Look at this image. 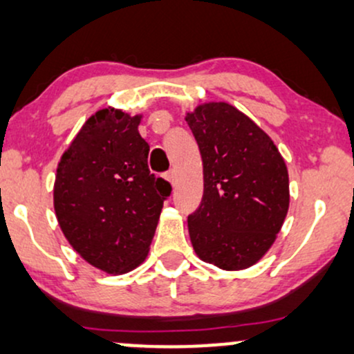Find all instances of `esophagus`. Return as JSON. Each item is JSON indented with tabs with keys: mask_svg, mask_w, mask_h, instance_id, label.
Returning <instances> with one entry per match:
<instances>
[{
	"mask_svg": "<svg viewBox=\"0 0 354 354\" xmlns=\"http://www.w3.org/2000/svg\"><path fill=\"white\" fill-rule=\"evenodd\" d=\"M165 178H167L169 185H174V183H176V173H174V169H169V171L165 174Z\"/></svg>",
	"mask_w": 354,
	"mask_h": 354,
	"instance_id": "esophagus-1",
	"label": "esophagus"
}]
</instances>
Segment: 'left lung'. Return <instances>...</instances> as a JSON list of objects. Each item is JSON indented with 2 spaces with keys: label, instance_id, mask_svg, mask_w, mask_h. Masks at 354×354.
I'll return each instance as SVG.
<instances>
[{
  "label": "left lung",
  "instance_id": "1",
  "mask_svg": "<svg viewBox=\"0 0 354 354\" xmlns=\"http://www.w3.org/2000/svg\"><path fill=\"white\" fill-rule=\"evenodd\" d=\"M203 158L204 194L187 217L192 248L225 271L253 266L274 243L289 209V174L274 142L229 102L186 114Z\"/></svg>",
  "mask_w": 354,
  "mask_h": 354
}]
</instances>
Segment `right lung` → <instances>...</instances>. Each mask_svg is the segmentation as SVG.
<instances>
[{
    "label": "right lung",
    "mask_w": 354,
    "mask_h": 354,
    "mask_svg": "<svg viewBox=\"0 0 354 354\" xmlns=\"http://www.w3.org/2000/svg\"><path fill=\"white\" fill-rule=\"evenodd\" d=\"M142 115L93 114L62 155L53 207L65 239L89 265L124 274L145 261L171 186L149 169Z\"/></svg>",
    "instance_id": "add662e5"
}]
</instances>
